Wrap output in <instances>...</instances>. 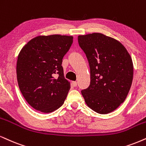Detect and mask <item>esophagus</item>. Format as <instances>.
<instances>
[{"label": "esophagus", "mask_w": 146, "mask_h": 146, "mask_svg": "<svg viewBox=\"0 0 146 146\" xmlns=\"http://www.w3.org/2000/svg\"><path fill=\"white\" fill-rule=\"evenodd\" d=\"M72 85H73L74 87H76L77 85V82H72Z\"/></svg>", "instance_id": "obj_1"}]
</instances>
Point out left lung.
Returning <instances> with one entry per match:
<instances>
[{"mask_svg":"<svg viewBox=\"0 0 146 146\" xmlns=\"http://www.w3.org/2000/svg\"><path fill=\"white\" fill-rule=\"evenodd\" d=\"M88 58L90 85L82 91L86 104L99 114H108L124 102L133 76L131 57L121 42L100 33L78 36Z\"/></svg>","mask_w":146,"mask_h":146,"instance_id":"8db88e82","label":"left lung"}]
</instances>
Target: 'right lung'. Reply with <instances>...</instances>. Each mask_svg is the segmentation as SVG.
<instances>
[{"mask_svg":"<svg viewBox=\"0 0 146 146\" xmlns=\"http://www.w3.org/2000/svg\"><path fill=\"white\" fill-rule=\"evenodd\" d=\"M73 36L50 35L33 38L23 47L17 62V79L24 98L34 109L53 112L63 104L70 90L62 62Z\"/></svg>","mask_w":146,"mask_h":146,"instance_id":"add662e5","label":"right lung"}]
</instances>
